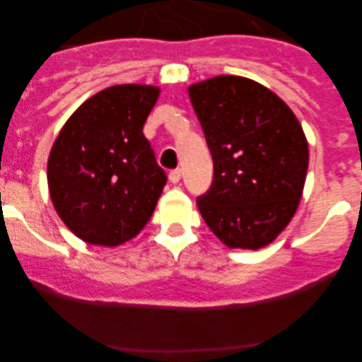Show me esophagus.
I'll list each match as a JSON object with an SVG mask.
<instances>
[{
    "instance_id": "obj_1",
    "label": "esophagus",
    "mask_w": 362,
    "mask_h": 362,
    "mask_svg": "<svg viewBox=\"0 0 362 362\" xmlns=\"http://www.w3.org/2000/svg\"><path fill=\"white\" fill-rule=\"evenodd\" d=\"M168 177H170L171 184H178V182H180V178H182V171L180 170H173V171H170V175H168Z\"/></svg>"
}]
</instances>
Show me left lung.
Returning <instances> with one entry per match:
<instances>
[{"mask_svg": "<svg viewBox=\"0 0 362 362\" xmlns=\"http://www.w3.org/2000/svg\"><path fill=\"white\" fill-rule=\"evenodd\" d=\"M214 182L198 208L229 249L269 245L294 217L308 171V141L296 115L268 87L236 75L189 86Z\"/></svg>", "mask_w": 362, "mask_h": 362, "instance_id": "left-lung-1", "label": "left lung"}]
</instances>
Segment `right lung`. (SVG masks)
<instances>
[{
  "label": "right lung",
  "mask_w": 362,
  "mask_h": 362,
  "mask_svg": "<svg viewBox=\"0 0 362 362\" xmlns=\"http://www.w3.org/2000/svg\"><path fill=\"white\" fill-rule=\"evenodd\" d=\"M159 87L120 83L83 101L50 148L47 182L61 221L90 245L138 235L166 185L144 124Z\"/></svg>",
  "instance_id": "right-lung-1"
}]
</instances>
